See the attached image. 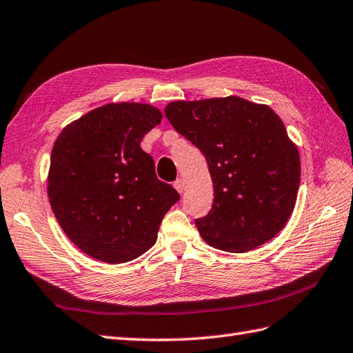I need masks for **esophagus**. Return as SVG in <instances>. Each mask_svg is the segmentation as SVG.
Wrapping results in <instances>:
<instances>
[{
  "label": "esophagus",
  "instance_id": "esophagus-1",
  "mask_svg": "<svg viewBox=\"0 0 353 353\" xmlns=\"http://www.w3.org/2000/svg\"><path fill=\"white\" fill-rule=\"evenodd\" d=\"M174 188H176V190L179 194H183L185 192V180L183 179H177L176 182H174Z\"/></svg>",
  "mask_w": 353,
  "mask_h": 353
}]
</instances>
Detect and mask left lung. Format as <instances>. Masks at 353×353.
Segmentation results:
<instances>
[{
	"label": "left lung",
	"instance_id": "obj_1",
	"mask_svg": "<svg viewBox=\"0 0 353 353\" xmlns=\"http://www.w3.org/2000/svg\"><path fill=\"white\" fill-rule=\"evenodd\" d=\"M167 119L204 154L214 201L196 219L211 247L244 253L274 238L293 213L300 157L268 105L236 96L171 102Z\"/></svg>",
	"mask_w": 353,
	"mask_h": 353
}]
</instances>
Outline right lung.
I'll use <instances>...</instances> for the list:
<instances>
[{"instance_id": "right-lung-1", "label": "right lung", "mask_w": 353, "mask_h": 353, "mask_svg": "<svg viewBox=\"0 0 353 353\" xmlns=\"http://www.w3.org/2000/svg\"><path fill=\"white\" fill-rule=\"evenodd\" d=\"M161 119L159 109L146 103H109L56 139L48 199L63 232L90 257L115 265L142 256L180 199L158 180L152 157L140 148Z\"/></svg>"}]
</instances>
